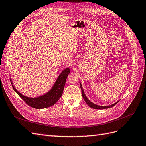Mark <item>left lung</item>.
Returning <instances> with one entry per match:
<instances>
[{
    "label": "left lung",
    "mask_w": 146,
    "mask_h": 146,
    "mask_svg": "<svg viewBox=\"0 0 146 146\" xmlns=\"http://www.w3.org/2000/svg\"><path fill=\"white\" fill-rule=\"evenodd\" d=\"M80 86H81V92H82V96L83 97V98H84V101L86 102V103L88 105L90 108H94V109H97V110H103V109H106V108H111V107H112L114 106V105H115L116 104H117L119 102H116L115 103L113 104V105H110V106H98V105H95V104L93 103L92 102H91L87 98L86 96V95L84 92V90H83V89H82V87L81 84L80 83Z\"/></svg>",
    "instance_id": "left-lung-1"
}]
</instances>
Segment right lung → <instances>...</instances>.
Here are the masks:
<instances>
[{
	"label": "right lung",
	"instance_id": "1",
	"mask_svg": "<svg viewBox=\"0 0 146 146\" xmlns=\"http://www.w3.org/2000/svg\"><path fill=\"white\" fill-rule=\"evenodd\" d=\"M70 72V70L69 68L65 69L61 73L59 76L58 77L54 86H53L51 90L47 94H46L45 95H42V96L40 97L29 98L25 97L23 95L19 93L15 88V87L13 85H12V87H13L14 90L19 95V96L29 106L34 108H36V109H42V108H48L54 105L62 96L65 84L66 78H67Z\"/></svg>",
	"mask_w": 146,
	"mask_h": 146
}]
</instances>
